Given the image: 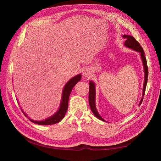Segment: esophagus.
I'll return each instance as SVG.
<instances>
[{
	"label": "esophagus",
	"instance_id": "obj_1",
	"mask_svg": "<svg viewBox=\"0 0 161 161\" xmlns=\"http://www.w3.org/2000/svg\"><path fill=\"white\" fill-rule=\"evenodd\" d=\"M83 75H84V77H85L89 78L91 77V73H89V72H88V70H85L84 71V73H83Z\"/></svg>",
	"mask_w": 161,
	"mask_h": 161
}]
</instances>
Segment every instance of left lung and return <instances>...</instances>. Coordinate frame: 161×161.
<instances>
[{
  "label": "left lung",
  "mask_w": 161,
  "mask_h": 161,
  "mask_svg": "<svg viewBox=\"0 0 161 161\" xmlns=\"http://www.w3.org/2000/svg\"><path fill=\"white\" fill-rule=\"evenodd\" d=\"M123 37H124L125 39H126V41L125 42V46L126 47H129V48H131L133 50L139 52L140 54H141V56L143 66H144V72H145V81H144V84H143V91H142V97H143L145 95L147 83V80H148V67H147V60H146V57L145 56L144 50H143L141 46L140 45V43L134 39V37L133 36H130V35H124ZM142 100H143V97H142L141 102H140V105L141 104ZM88 102H89L90 107L92 112L93 113V114L96 116L98 119H101L102 121H105L104 119L101 117L100 115L98 114L96 107H95V85L94 82H93L92 81H91L89 82Z\"/></svg>",
  "instance_id": "8db88e82"
}]
</instances>
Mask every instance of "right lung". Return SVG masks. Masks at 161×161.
Wrapping results in <instances>:
<instances>
[{
    "mask_svg": "<svg viewBox=\"0 0 161 161\" xmlns=\"http://www.w3.org/2000/svg\"><path fill=\"white\" fill-rule=\"evenodd\" d=\"M81 78V75L80 74H79L76 75V76H75L74 77L70 79V80L66 83V84L65 85L62 92V97H61L60 107L58 109V111L56 112V114H54L52 116H50L48 118L44 119V120L36 121L30 119V120L34 123H35V124L41 125H54L56 124V123L59 122L61 119L64 118L65 115H66V113L68 110V99H69V96L72 91V89H73V88L75 86V85L79 81H80ZM23 114L27 117L26 114L24 112Z\"/></svg>",
    "mask_w": 161,
    "mask_h": 161,
    "instance_id": "right-lung-1",
    "label": "right lung"
}]
</instances>
